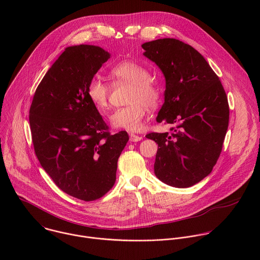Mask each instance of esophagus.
<instances>
[{
  "label": "esophagus",
  "instance_id": "obj_1",
  "mask_svg": "<svg viewBox=\"0 0 260 260\" xmlns=\"http://www.w3.org/2000/svg\"><path fill=\"white\" fill-rule=\"evenodd\" d=\"M143 138L141 136H138V135H135V134H129V141L131 142H139L141 141Z\"/></svg>",
  "mask_w": 260,
  "mask_h": 260
}]
</instances>
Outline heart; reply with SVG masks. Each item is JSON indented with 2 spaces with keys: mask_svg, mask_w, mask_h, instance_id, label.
<instances>
[{
  "mask_svg": "<svg viewBox=\"0 0 260 260\" xmlns=\"http://www.w3.org/2000/svg\"><path fill=\"white\" fill-rule=\"evenodd\" d=\"M110 76L114 82L132 84L128 94L131 105L116 109L109 116V121L114 128L124 129L131 133L142 129L144 119L147 116V106L154 108L160 98L158 84L150 78V73L139 62L122 60L110 69ZM87 96L92 105L105 112L109 108L110 86L100 77L90 79L86 89Z\"/></svg>",
  "mask_w": 260,
  "mask_h": 260,
  "instance_id": "1",
  "label": "heart"
}]
</instances>
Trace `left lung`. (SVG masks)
<instances>
[{"instance_id":"8db88e82","label":"left lung","mask_w":260,"mask_h":260,"mask_svg":"<svg viewBox=\"0 0 260 260\" xmlns=\"http://www.w3.org/2000/svg\"><path fill=\"white\" fill-rule=\"evenodd\" d=\"M166 78L165 103L156 117L172 133H150L158 145L155 176L173 187L186 188L207 177L222 150L230 107L219 77L204 56L184 42L165 38L142 45Z\"/></svg>"}]
</instances>
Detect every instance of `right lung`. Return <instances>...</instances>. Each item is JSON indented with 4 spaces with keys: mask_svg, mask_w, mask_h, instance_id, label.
<instances>
[{
    "mask_svg": "<svg viewBox=\"0 0 260 260\" xmlns=\"http://www.w3.org/2000/svg\"><path fill=\"white\" fill-rule=\"evenodd\" d=\"M110 58L99 46L66 48L36 89L29 108L35 153L56 186L90 202L105 196L116 181L126 132L111 135L86 89Z\"/></svg>",
    "mask_w": 260,
    "mask_h": 260,
    "instance_id": "right-lung-1",
    "label": "right lung"
}]
</instances>
